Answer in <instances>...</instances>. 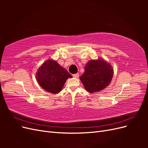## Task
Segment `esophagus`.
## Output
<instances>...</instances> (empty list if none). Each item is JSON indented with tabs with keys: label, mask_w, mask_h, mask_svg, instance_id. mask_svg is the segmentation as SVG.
<instances>
[{
	"label": "esophagus",
	"mask_w": 148,
	"mask_h": 148,
	"mask_svg": "<svg viewBox=\"0 0 148 148\" xmlns=\"http://www.w3.org/2000/svg\"><path fill=\"white\" fill-rule=\"evenodd\" d=\"M73 77L74 78H78V77H79V74H78V73L73 74Z\"/></svg>",
	"instance_id": "esophagus-1"
}]
</instances>
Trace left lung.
Returning <instances> with one entry per match:
<instances>
[{
    "label": "left lung",
    "mask_w": 148,
    "mask_h": 148,
    "mask_svg": "<svg viewBox=\"0 0 148 148\" xmlns=\"http://www.w3.org/2000/svg\"><path fill=\"white\" fill-rule=\"evenodd\" d=\"M114 75L112 65L104 59L91 60L84 67V73L80 77L86 91L90 93L99 92L111 82Z\"/></svg>",
    "instance_id": "8db88e82"
}]
</instances>
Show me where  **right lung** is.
I'll use <instances>...</instances> for the list:
<instances>
[{
	"label": "right lung",
	"mask_w": 148,
	"mask_h": 148,
	"mask_svg": "<svg viewBox=\"0 0 148 148\" xmlns=\"http://www.w3.org/2000/svg\"><path fill=\"white\" fill-rule=\"evenodd\" d=\"M36 77L40 86L46 91L57 94L61 91L66 79L72 76L56 60L49 59L38 69Z\"/></svg>",
	"instance_id": "1"
}]
</instances>
